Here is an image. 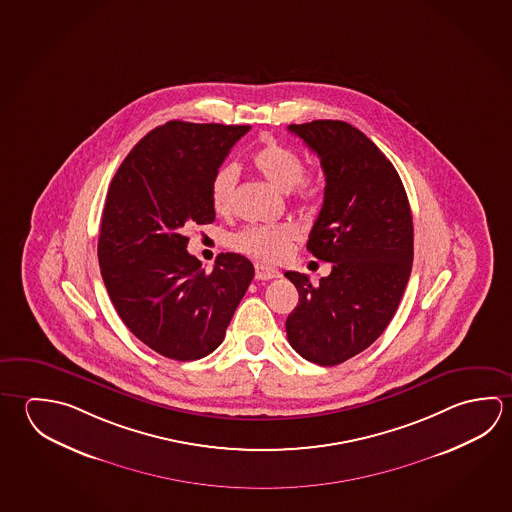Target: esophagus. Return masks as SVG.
<instances>
[{"instance_id": "1", "label": "esophagus", "mask_w": 512, "mask_h": 512, "mask_svg": "<svg viewBox=\"0 0 512 512\" xmlns=\"http://www.w3.org/2000/svg\"><path fill=\"white\" fill-rule=\"evenodd\" d=\"M280 277V271L277 269L262 266V264H255V278L257 280H271V278Z\"/></svg>"}]
</instances>
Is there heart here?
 Returning a JSON list of instances; mask_svg holds the SVG:
<instances>
[{
	"label": "heart",
	"instance_id": "obj_1",
	"mask_svg": "<svg viewBox=\"0 0 512 512\" xmlns=\"http://www.w3.org/2000/svg\"><path fill=\"white\" fill-rule=\"evenodd\" d=\"M253 171L280 192L295 190L302 203H313L323 194L320 174L304 172V162L298 154L277 140H266L252 154ZM237 171L232 165L219 167L210 181V205L219 216H228L234 208V190ZM298 239L295 226H250L232 237V246L239 252L252 255L264 262L286 259Z\"/></svg>",
	"mask_w": 512,
	"mask_h": 512
}]
</instances>
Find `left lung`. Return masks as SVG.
<instances>
[{"instance_id":"left-lung-1","label":"left lung","mask_w":512,"mask_h":512,"mask_svg":"<svg viewBox=\"0 0 512 512\" xmlns=\"http://www.w3.org/2000/svg\"><path fill=\"white\" fill-rule=\"evenodd\" d=\"M287 129L320 158L325 192L307 250L332 262L318 286L287 271L298 291L287 340L307 361L334 367L370 347L394 318L412 271V212L394 165L356 127L314 120Z\"/></svg>"}]
</instances>
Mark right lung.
<instances>
[{"label": "right lung", "instance_id": "add662e5", "mask_svg": "<svg viewBox=\"0 0 512 512\" xmlns=\"http://www.w3.org/2000/svg\"><path fill=\"white\" fill-rule=\"evenodd\" d=\"M248 131L171 120L133 147L109 185L102 280L127 329L165 358L192 361L214 352L255 275L239 253L217 255L205 273L185 235L192 223L216 219L210 181Z\"/></svg>", "mask_w": 512, "mask_h": 512}]
</instances>
